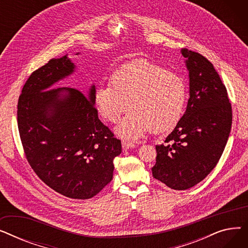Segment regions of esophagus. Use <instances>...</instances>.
Segmentation results:
<instances>
[{
	"label": "esophagus",
	"mask_w": 248,
	"mask_h": 248,
	"mask_svg": "<svg viewBox=\"0 0 248 248\" xmlns=\"http://www.w3.org/2000/svg\"><path fill=\"white\" fill-rule=\"evenodd\" d=\"M122 146L124 150H128V149H134L136 147V144L131 140H124L122 142Z\"/></svg>",
	"instance_id": "obj_1"
}]
</instances>
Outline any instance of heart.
I'll use <instances>...</instances> for the list:
<instances>
[{
  "mask_svg": "<svg viewBox=\"0 0 248 248\" xmlns=\"http://www.w3.org/2000/svg\"><path fill=\"white\" fill-rule=\"evenodd\" d=\"M186 100L183 78L147 59L124 64L113 73L112 83L99 85L95 91L96 107L110 123L132 107L116 128L127 139H139L151 128L157 134L171 131L183 115Z\"/></svg>",
  "mask_w": 248,
  "mask_h": 248,
  "instance_id": "obj_1",
  "label": "heart"
}]
</instances>
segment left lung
Here are the masks:
<instances>
[{"label":"left lung","instance_id":"8db88e82","mask_svg":"<svg viewBox=\"0 0 248 248\" xmlns=\"http://www.w3.org/2000/svg\"><path fill=\"white\" fill-rule=\"evenodd\" d=\"M189 71V99L184 115L165 145L155 146V179L169 188L186 190L204 180L221 158L232 124L227 90L213 64L183 48Z\"/></svg>","mask_w":248,"mask_h":248}]
</instances>
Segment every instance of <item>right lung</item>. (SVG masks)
<instances>
[{
    "mask_svg": "<svg viewBox=\"0 0 248 248\" xmlns=\"http://www.w3.org/2000/svg\"><path fill=\"white\" fill-rule=\"evenodd\" d=\"M74 70L65 55L30 75L18 101V128L37 176L63 196L85 200L112 180L122 142L98 119L94 85L87 96L71 87L52 88Z\"/></svg>",
    "mask_w": 248,
    "mask_h": 248,
    "instance_id": "obj_1",
    "label": "right lung"
}]
</instances>
